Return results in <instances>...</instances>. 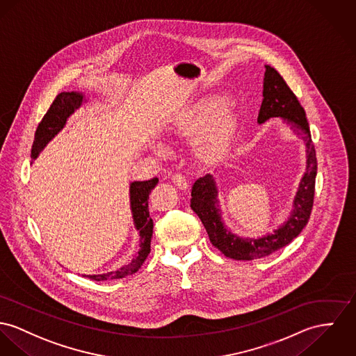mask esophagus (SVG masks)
Wrapping results in <instances>:
<instances>
[{
	"label": "esophagus",
	"mask_w": 356,
	"mask_h": 356,
	"mask_svg": "<svg viewBox=\"0 0 356 356\" xmlns=\"http://www.w3.org/2000/svg\"><path fill=\"white\" fill-rule=\"evenodd\" d=\"M172 181H173V184L179 188V190H187L188 188V183H187V180H186V177H183L181 175H173L172 176Z\"/></svg>",
	"instance_id": "obj_1"
}]
</instances>
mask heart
<instances>
[{
    "label": "heart",
    "instance_id": "obj_1",
    "mask_svg": "<svg viewBox=\"0 0 356 356\" xmlns=\"http://www.w3.org/2000/svg\"><path fill=\"white\" fill-rule=\"evenodd\" d=\"M238 126V113L227 96L209 95L176 111L168 122L166 131L172 138L193 139L197 157L207 164L217 163L226 153ZM157 153H165L161 143L153 145Z\"/></svg>",
    "mask_w": 356,
    "mask_h": 356
}]
</instances>
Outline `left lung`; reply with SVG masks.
Here are the masks:
<instances>
[{
  "mask_svg": "<svg viewBox=\"0 0 356 356\" xmlns=\"http://www.w3.org/2000/svg\"><path fill=\"white\" fill-rule=\"evenodd\" d=\"M271 118H282L294 131L302 136L306 153V166L297 193L293 200V210L274 233L261 237H241L225 225L219 209L218 184L213 175L199 177L191 191V209L202 220L211 244L230 259L253 260L274 253L290 244L306 226L310 218L314 184L317 176L316 149L312 142L309 123L305 110L297 96L287 86L283 77L274 67L266 65L263 80V102L259 111L257 123L261 124Z\"/></svg>",
  "mask_w": 356,
  "mask_h": 356,
  "instance_id": "1",
  "label": "left lung"
}]
</instances>
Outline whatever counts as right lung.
I'll use <instances>...</instances> for the list:
<instances>
[{
  "label": "right lung",
  "mask_w": 356,
  "mask_h": 356,
  "mask_svg": "<svg viewBox=\"0 0 356 356\" xmlns=\"http://www.w3.org/2000/svg\"><path fill=\"white\" fill-rule=\"evenodd\" d=\"M83 103H86V97H85V93L81 92H60L55 97L51 107L46 112V115L43 116L42 122L36 129L32 150H31L32 161L38 159V156L46 147V145L65 127L67 119L74 113V111L79 110ZM157 183H159L157 177H153L146 181L130 183V209H131L134 226L139 232L138 233L139 250L134 256V259L129 264L120 267L116 271H111L107 274L82 275V276L96 282L112 280V279H120L129 275L136 274L142 267L143 261L150 253V241L153 236V219L149 216L147 199H149V193L156 187Z\"/></svg>",
  "instance_id": "1"
}]
</instances>
